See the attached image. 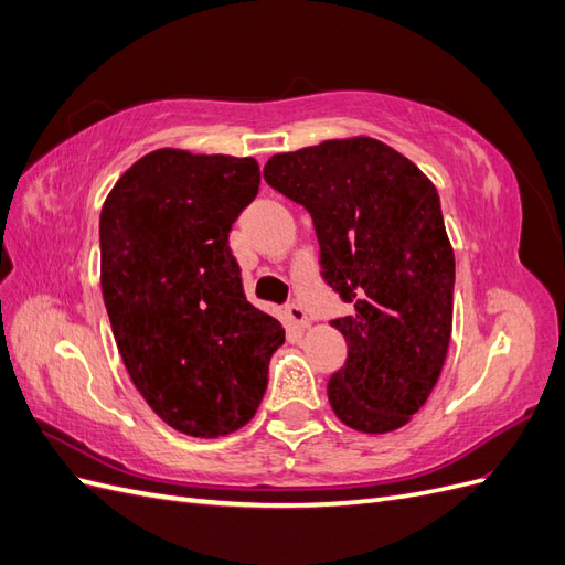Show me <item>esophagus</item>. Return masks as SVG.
<instances>
[{
    "mask_svg": "<svg viewBox=\"0 0 565 565\" xmlns=\"http://www.w3.org/2000/svg\"><path fill=\"white\" fill-rule=\"evenodd\" d=\"M285 316H287V322L292 324V328H297V330L309 328V318H306V311L301 309L299 303H287L285 306Z\"/></svg>",
    "mask_w": 565,
    "mask_h": 565,
    "instance_id": "34e87169",
    "label": "esophagus"
}]
</instances>
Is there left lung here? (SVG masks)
Listing matches in <instances>:
<instances>
[{"label": "left lung", "instance_id": "obj_1", "mask_svg": "<svg viewBox=\"0 0 565 565\" xmlns=\"http://www.w3.org/2000/svg\"><path fill=\"white\" fill-rule=\"evenodd\" d=\"M264 179L311 214L320 276L351 306L332 320L349 347L328 382L334 415L363 434L401 429L431 396L452 332L455 254L436 185L370 136L278 152Z\"/></svg>", "mask_w": 565, "mask_h": 565}]
</instances>
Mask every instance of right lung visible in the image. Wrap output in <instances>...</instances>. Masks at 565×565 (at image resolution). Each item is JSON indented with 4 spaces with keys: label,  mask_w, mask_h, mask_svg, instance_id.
I'll use <instances>...</instances> for the list:
<instances>
[{
    "label": "right lung",
    "mask_w": 565,
    "mask_h": 565,
    "mask_svg": "<svg viewBox=\"0 0 565 565\" xmlns=\"http://www.w3.org/2000/svg\"><path fill=\"white\" fill-rule=\"evenodd\" d=\"M254 158L152 150L100 210V289L134 386L172 429L228 436L259 407L282 324L245 299L228 247Z\"/></svg>",
    "instance_id": "add662e5"
}]
</instances>
